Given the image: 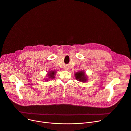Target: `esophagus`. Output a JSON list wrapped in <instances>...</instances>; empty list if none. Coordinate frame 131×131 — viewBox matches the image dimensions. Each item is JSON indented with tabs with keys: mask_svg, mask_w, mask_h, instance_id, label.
<instances>
[{
	"mask_svg": "<svg viewBox=\"0 0 131 131\" xmlns=\"http://www.w3.org/2000/svg\"><path fill=\"white\" fill-rule=\"evenodd\" d=\"M65 70H67V69H65Z\"/></svg>",
	"mask_w": 131,
	"mask_h": 131,
	"instance_id": "34e87169",
	"label": "esophagus"
}]
</instances>
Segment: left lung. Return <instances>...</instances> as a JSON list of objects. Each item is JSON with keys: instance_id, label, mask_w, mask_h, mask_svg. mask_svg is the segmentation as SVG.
<instances>
[{"instance_id": "1", "label": "left lung", "mask_w": 131, "mask_h": 131, "mask_svg": "<svg viewBox=\"0 0 131 131\" xmlns=\"http://www.w3.org/2000/svg\"><path fill=\"white\" fill-rule=\"evenodd\" d=\"M74 77L77 80L80 82H86L88 81V77L85 74V72L83 71H80L74 73Z\"/></svg>"}]
</instances>
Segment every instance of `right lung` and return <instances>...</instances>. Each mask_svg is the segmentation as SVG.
Wrapping results in <instances>:
<instances>
[{"label": "right lung", "instance_id": "right-lung-1", "mask_svg": "<svg viewBox=\"0 0 131 131\" xmlns=\"http://www.w3.org/2000/svg\"><path fill=\"white\" fill-rule=\"evenodd\" d=\"M56 71H53V70H51V71H49L48 72V73L47 74V78H46L45 80L46 81H48L49 79H53L55 77V74H56Z\"/></svg>", "mask_w": 131, "mask_h": 131}]
</instances>
